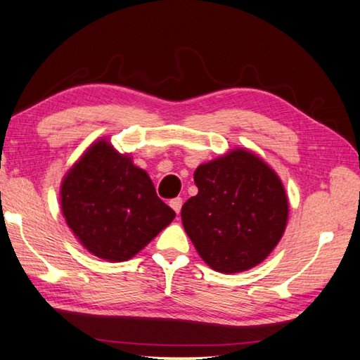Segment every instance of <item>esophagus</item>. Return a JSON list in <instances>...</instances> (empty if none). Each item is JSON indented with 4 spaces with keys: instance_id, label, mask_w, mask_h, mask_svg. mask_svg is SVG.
Returning a JSON list of instances; mask_svg holds the SVG:
<instances>
[{
    "instance_id": "1",
    "label": "esophagus",
    "mask_w": 360,
    "mask_h": 360,
    "mask_svg": "<svg viewBox=\"0 0 360 360\" xmlns=\"http://www.w3.org/2000/svg\"><path fill=\"white\" fill-rule=\"evenodd\" d=\"M170 207L173 208L174 212H176V213L179 214L181 208H182V198H174V199H172V200H170Z\"/></svg>"
}]
</instances>
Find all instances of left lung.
Segmentation results:
<instances>
[{
    "mask_svg": "<svg viewBox=\"0 0 360 360\" xmlns=\"http://www.w3.org/2000/svg\"><path fill=\"white\" fill-rule=\"evenodd\" d=\"M198 195L182 205L184 230L219 273L247 271L266 259L285 231L288 198L271 167L233 148L195 170Z\"/></svg>",
    "mask_w": 360,
    "mask_h": 360,
    "instance_id": "8db88e82",
    "label": "left lung"
}]
</instances>
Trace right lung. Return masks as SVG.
Masks as SVG:
<instances>
[{
    "label": "right lung",
    "instance_id": "1",
    "mask_svg": "<svg viewBox=\"0 0 360 360\" xmlns=\"http://www.w3.org/2000/svg\"><path fill=\"white\" fill-rule=\"evenodd\" d=\"M60 202L73 236L108 262L129 261L176 216L147 172L107 138L90 144L64 174Z\"/></svg>",
    "mask_w": 360,
    "mask_h": 360
}]
</instances>
